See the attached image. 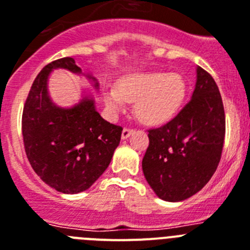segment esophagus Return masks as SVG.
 <instances>
[{
    "label": "esophagus",
    "mask_w": 250,
    "mask_h": 250,
    "mask_svg": "<svg viewBox=\"0 0 250 250\" xmlns=\"http://www.w3.org/2000/svg\"><path fill=\"white\" fill-rule=\"evenodd\" d=\"M134 132V129H131V128H125L122 131V140H127L129 136Z\"/></svg>",
    "instance_id": "esophagus-1"
}]
</instances>
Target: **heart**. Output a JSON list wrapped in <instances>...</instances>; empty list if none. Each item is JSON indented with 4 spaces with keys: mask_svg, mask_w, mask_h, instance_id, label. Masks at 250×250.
<instances>
[{
    "mask_svg": "<svg viewBox=\"0 0 250 250\" xmlns=\"http://www.w3.org/2000/svg\"><path fill=\"white\" fill-rule=\"evenodd\" d=\"M108 110L119 113L125 101L134 102L133 112L141 123L161 125L176 116L185 101V82L177 74L164 71L132 73L121 78L118 88L104 90Z\"/></svg>",
    "mask_w": 250,
    "mask_h": 250,
    "instance_id": "heart-1",
    "label": "heart"
}]
</instances>
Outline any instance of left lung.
Masks as SVG:
<instances>
[{"instance_id": "1", "label": "left lung", "mask_w": 250, "mask_h": 250, "mask_svg": "<svg viewBox=\"0 0 250 250\" xmlns=\"http://www.w3.org/2000/svg\"><path fill=\"white\" fill-rule=\"evenodd\" d=\"M225 137V114L215 80L196 68L191 101L170 122L149 129L142 160L148 185L165 201H182L201 190L216 171Z\"/></svg>"}]
</instances>
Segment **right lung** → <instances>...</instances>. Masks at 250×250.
I'll return each mask as SVG.
<instances>
[{"label": "right lung", "mask_w": 250, "mask_h": 250, "mask_svg": "<svg viewBox=\"0 0 250 250\" xmlns=\"http://www.w3.org/2000/svg\"><path fill=\"white\" fill-rule=\"evenodd\" d=\"M55 69L84 75L99 88L98 80L83 73L73 58L47 64L34 80L23 107V146L30 165L45 184L62 194H78L107 170L123 128L102 118L92 94L70 108L56 105L47 90Z\"/></svg>", "instance_id": "1"}]
</instances>
